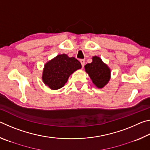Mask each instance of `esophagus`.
<instances>
[{
	"mask_svg": "<svg viewBox=\"0 0 150 150\" xmlns=\"http://www.w3.org/2000/svg\"><path fill=\"white\" fill-rule=\"evenodd\" d=\"M80 62L81 63V65H82V67H84V65L85 64V61L84 59H81Z\"/></svg>",
	"mask_w": 150,
	"mask_h": 150,
	"instance_id": "34e87169",
	"label": "esophagus"
}]
</instances>
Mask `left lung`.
Here are the masks:
<instances>
[{
    "mask_svg": "<svg viewBox=\"0 0 150 150\" xmlns=\"http://www.w3.org/2000/svg\"><path fill=\"white\" fill-rule=\"evenodd\" d=\"M93 62L85 65V71L88 73L93 84L102 88L110 79V69L99 57H93Z\"/></svg>",
    "mask_w": 150,
    "mask_h": 150,
    "instance_id": "1",
    "label": "left lung"
}]
</instances>
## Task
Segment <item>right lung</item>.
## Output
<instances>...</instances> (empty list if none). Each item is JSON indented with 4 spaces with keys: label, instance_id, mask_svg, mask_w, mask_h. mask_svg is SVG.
<instances>
[{
    "label": "right lung",
    "instance_id": "1",
    "mask_svg": "<svg viewBox=\"0 0 150 150\" xmlns=\"http://www.w3.org/2000/svg\"><path fill=\"white\" fill-rule=\"evenodd\" d=\"M81 68V64L75 57L66 54L58 55L44 65L42 80L51 89H59L67 83L69 76Z\"/></svg>",
    "mask_w": 150,
    "mask_h": 150
}]
</instances>
